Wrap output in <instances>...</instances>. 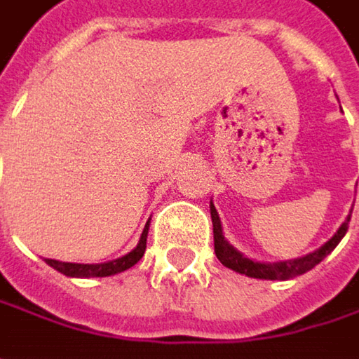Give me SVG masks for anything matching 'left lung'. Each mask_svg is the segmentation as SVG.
<instances>
[{
    "label": "left lung",
    "instance_id": "1",
    "mask_svg": "<svg viewBox=\"0 0 359 359\" xmlns=\"http://www.w3.org/2000/svg\"><path fill=\"white\" fill-rule=\"evenodd\" d=\"M210 212H212V222H213V248H215V257L219 259V263L236 273H243V276L255 277V279H279V281H285V279H292V277L302 276L310 271L312 267H316L335 246L341 243V238L345 236L347 228H349V217L351 213L347 215V219L339 226V230L316 250H312L304 257H298V259H290V261H277V263H263V261H255V259H248L245 257L238 248L230 245L226 238H224V230H222V222H219V215L217 210L213 205V201L210 203Z\"/></svg>",
    "mask_w": 359,
    "mask_h": 359
}]
</instances>
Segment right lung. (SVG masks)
Returning <instances> with one entry per match:
<instances>
[{
  "mask_svg": "<svg viewBox=\"0 0 359 359\" xmlns=\"http://www.w3.org/2000/svg\"><path fill=\"white\" fill-rule=\"evenodd\" d=\"M147 230H149V222L146 224L144 232H142V238L137 246L114 259V261H107V263H61V261H55V259H45L47 265H50L53 269H57L59 273L67 277H109L116 276L121 271H127L129 267H133L146 252V241H147Z\"/></svg>",
  "mask_w": 359,
  "mask_h": 359,
  "instance_id": "1",
  "label": "right lung"
}]
</instances>
